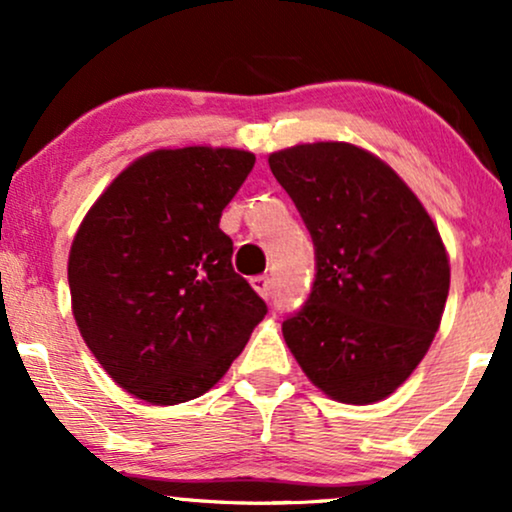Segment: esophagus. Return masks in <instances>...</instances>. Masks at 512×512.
Wrapping results in <instances>:
<instances>
[{
	"instance_id": "34e87169",
	"label": "esophagus",
	"mask_w": 512,
	"mask_h": 512,
	"mask_svg": "<svg viewBox=\"0 0 512 512\" xmlns=\"http://www.w3.org/2000/svg\"><path fill=\"white\" fill-rule=\"evenodd\" d=\"M251 287H254L256 292L263 296V299H270V294H273V285H270V277H266V275L251 277Z\"/></svg>"
}]
</instances>
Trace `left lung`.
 Listing matches in <instances>:
<instances>
[{"label": "left lung", "mask_w": 512, "mask_h": 512, "mask_svg": "<svg viewBox=\"0 0 512 512\" xmlns=\"http://www.w3.org/2000/svg\"><path fill=\"white\" fill-rule=\"evenodd\" d=\"M270 170L311 232L315 280L282 334L315 387L375 403L418 368L449 296V258L399 175L346 142L270 154Z\"/></svg>", "instance_id": "8db88e82"}]
</instances>
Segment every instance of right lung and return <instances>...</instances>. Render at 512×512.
<instances>
[{"label":"right lung","mask_w":512,"mask_h":512,"mask_svg":"<svg viewBox=\"0 0 512 512\" xmlns=\"http://www.w3.org/2000/svg\"><path fill=\"white\" fill-rule=\"evenodd\" d=\"M256 156L161 149L111 182L68 258L82 339L125 391L154 406L206 394L268 313L220 230Z\"/></svg>","instance_id":"obj_1"}]
</instances>
